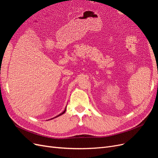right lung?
Wrapping results in <instances>:
<instances>
[{
  "instance_id": "1",
  "label": "right lung",
  "mask_w": 158,
  "mask_h": 158,
  "mask_svg": "<svg viewBox=\"0 0 158 158\" xmlns=\"http://www.w3.org/2000/svg\"><path fill=\"white\" fill-rule=\"evenodd\" d=\"M65 111H66V109H65V110H64V111H63V113H60V114H59V115H57L56 117H54V118H56V117H58L59 116H60V115H61V114H64V113H65Z\"/></svg>"
}]
</instances>
